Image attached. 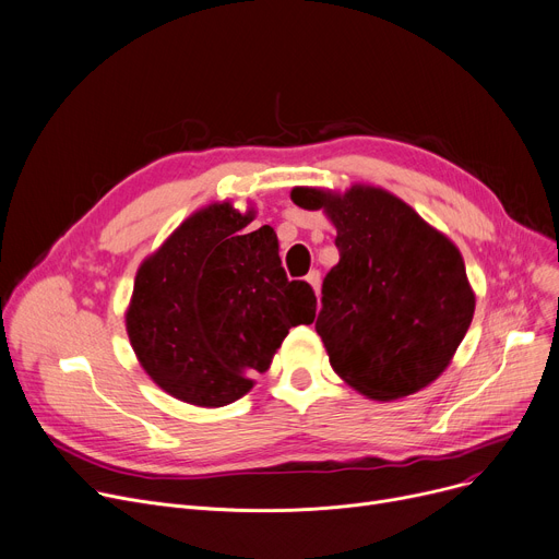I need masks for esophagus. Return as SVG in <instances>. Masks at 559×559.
<instances>
[{"label":"esophagus","instance_id":"obj_1","mask_svg":"<svg viewBox=\"0 0 559 559\" xmlns=\"http://www.w3.org/2000/svg\"><path fill=\"white\" fill-rule=\"evenodd\" d=\"M307 282H309V284H311V288L316 290V296L321 294V273H318V271H311V273L307 275Z\"/></svg>","mask_w":559,"mask_h":559}]
</instances>
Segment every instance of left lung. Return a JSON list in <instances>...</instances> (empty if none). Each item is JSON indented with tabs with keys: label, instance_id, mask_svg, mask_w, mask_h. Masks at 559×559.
<instances>
[{
	"label": "left lung",
	"instance_id": "1",
	"mask_svg": "<svg viewBox=\"0 0 559 559\" xmlns=\"http://www.w3.org/2000/svg\"><path fill=\"white\" fill-rule=\"evenodd\" d=\"M298 206L336 227L338 263L316 318L330 364L353 389L395 401L435 382L475 311L464 259L395 195L353 186L345 195L294 189Z\"/></svg>",
	"mask_w": 559,
	"mask_h": 559
}]
</instances>
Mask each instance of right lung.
Returning a JSON list of instances; mask_svg holds the SVG:
<instances>
[{
	"label": "right lung",
	"instance_id": "obj_1",
	"mask_svg": "<svg viewBox=\"0 0 559 559\" xmlns=\"http://www.w3.org/2000/svg\"><path fill=\"white\" fill-rule=\"evenodd\" d=\"M252 218L229 202L202 209L139 269L127 311L131 348L183 403L238 401L288 330L316 318L313 288L288 282L273 227L246 231Z\"/></svg>",
	"mask_w": 559,
	"mask_h": 559
}]
</instances>
